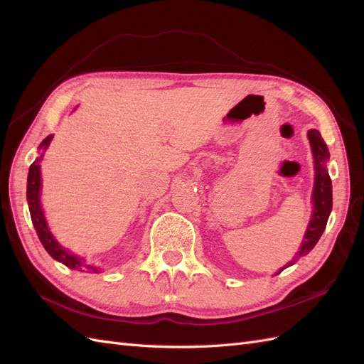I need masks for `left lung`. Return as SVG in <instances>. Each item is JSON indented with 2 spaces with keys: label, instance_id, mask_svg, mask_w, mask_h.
Instances as JSON below:
<instances>
[{
  "label": "left lung",
  "instance_id": "left-lung-1",
  "mask_svg": "<svg viewBox=\"0 0 364 364\" xmlns=\"http://www.w3.org/2000/svg\"><path fill=\"white\" fill-rule=\"evenodd\" d=\"M308 139H310V144H311L313 156H314V168H316L314 190H313L314 211H313L310 223H308V228L305 230L302 245L299 250H297L296 257L290 262H287V266H291V264H294L301 257H305L308 252H311V249L317 245L318 238L322 237L323 230L326 228L328 217L331 214V209H333V185L326 168V162L329 159V150L318 130L311 129L308 132ZM287 266H284L281 270H284Z\"/></svg>",
  "mask_w": 364,
  "mask_h": 364
}]
</instances>
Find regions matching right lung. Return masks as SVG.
Masks as SVG:
<instances>
[{
	"instance_id": "1",
	"label": "right lung",
	"mask_w": 364,
	"mask_h": 364,
	"mask_svg": "<svg viewBox=\"0 0 364 364\" xmlns=\"http://www.w3.org/2000/svg\"><path fill=\"white\" fill-rule=\"evenodd\" d=\"M53 139V136H47L41 142L39 149L42 150L41 156L36 158V161L30 165L28 168V178H27V202H28V209H30V215H31V222L33 226L36 229V234L41 240L42 246L46 247V250L50 253V255L65 264V266L73 269V270H79V272H90V273H98L97 267L91 266V264H85V261L82 258H79L77 255H73L71 252L65 250L54 237L51 235L46 215H43L42 211V205H41V165L39 162L43 158V153L48 149L50 141Z\"/></svg>"
}]
</instances>
